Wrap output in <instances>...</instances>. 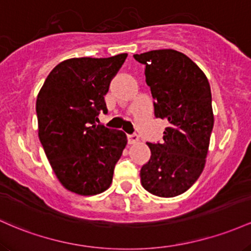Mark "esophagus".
<instances>
[{
    "label": "esophagus",
    "instance_id": "34e87169",
    "mask_svg": "<svg viewBox=\"0 0 251 251\" xmlns=\"http://www.w3.org/2000/svg\"><path fill=\"white\" fill-rule=\"evenodd\" d=\"M137 141H139V136H137L136 134H129L128 135V142L130 143V145H133V143H136Z\"/></svg>",
    "mask_w": 251,
    "mask_h": 251
}]
</instances>
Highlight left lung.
I'll use <instances>...</instances> for the list:
<instances>
[{"instance_id": "obj_1", "label": "left lung", "mask_w": 251, "mask_h": 251, "mask_svg": "<svg viewBox=\"0 0 251 251\" xmlns=\"http://www.w3.org/2000/svg\"><path fill=\"white\" fill-rule=\"evenodd\" d=\"M134 58L146 66L154 115L168 123L161 143L147 142L151 155L140 171L141 184L154 196H179L204 170L213 128L209 80L178 50H149Z\"/></svg>"}]
</instances>
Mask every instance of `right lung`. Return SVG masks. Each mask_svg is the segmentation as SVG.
<instances>
[{
    "label": "right lung",
    "instance_id": "right-lung-1",
    "mask_svg": "<svg viewBox=\"0 0 251 251\" xmlns=\"http://www.w3.org/2000/svg\"><path fill=\"white\" fill-rule=\"evenodd\" d=\"M126 53L72 58L47 75L36 100L39 139L59 181L80 196L108 190L126 145L122 130L97 125L104 96Z\"/></svg>",
    "mask_w": 251,
    "mask_h": 251
}]
</instances>
